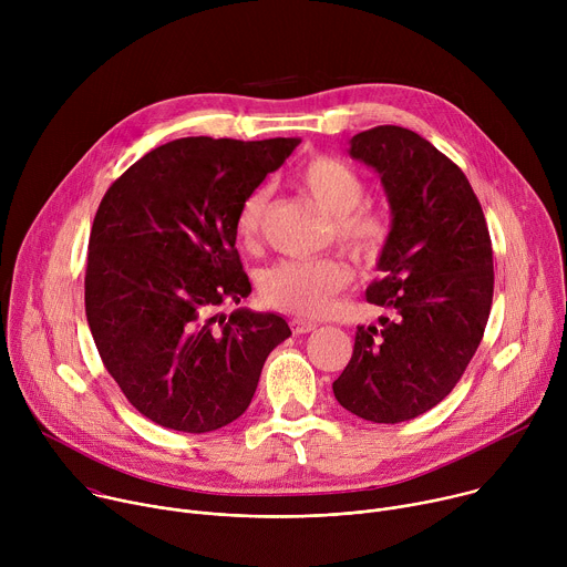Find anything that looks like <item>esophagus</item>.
I'll return each mask as SVG.
<instances>
[{
  "instance_id": "34e87169",
  "label": "esophagus",
  "mask_w": 567,
  "mask_h": 567,
  "mask_svg": "<svg viewBox=\"0 0 567 567\" xmlns=\"http://www.w3.org/2000/svg\"><path fill=\"white\" fill-rule=\"evenodd\" d=\"M289 326H291L293 334H307V332H313L318 328L313 320H305V318H291Z\"/></svg>"
}]
</instances>
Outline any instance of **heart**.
<instances>
[{
    "label": "heart",
    "instance_id": "b5f03b06",
    "mask_svg": "<svg viewBox=\"0 0 567 567\" xmlns=\"http://www.w3.org/2000/svg\"><path fill=\"white\" fill-rule=\"evenodd\" d=\"M296 184L330 215L334 239L350 256L359 262H374L385 251L392 217L385 208L363 202L365 182L346 161L316 154L298 168ZM267 204V188H256L241 199L235 233L245 245L260 239ZM350 282L352 269L339 258L280 260L260 276V296L269 307L298 316H320Z\"/></svg>",
    "mask_w": 567,
    "mask_h": 567
}]
</instances>
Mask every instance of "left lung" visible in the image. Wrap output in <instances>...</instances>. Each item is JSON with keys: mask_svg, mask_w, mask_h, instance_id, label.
I'll use <instances>...</instances> for the list:
<instances>
[{"mask_svg": "<svg viewBox=\"0 0 567 567\" xmlns=\"http://www.w3.org/2000/svg\"><path fill=\"white\" fill-rule=\"evenodd\" d=\"M350 156L379 173L392 210L377 265L383 278L365 291L390 318L357 328L332 388L357 417L399 424L437 406L482 341L494 300L492 237L464 173L417 132H359Z\"/></svg>", "mask_w": 567, "mask_h": 567, "instance_id": "8db88e82", "label": "left lung"}]
</instances>
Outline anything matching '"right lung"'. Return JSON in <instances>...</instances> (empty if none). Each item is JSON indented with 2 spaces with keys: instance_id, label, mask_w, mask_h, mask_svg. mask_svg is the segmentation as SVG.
Returning a JSON list of instances; mask_svg holds the SVG:
<instances>
[{
  "instance_id": "obj_1",
  "label": "right lung",
  "mask_w": 567,
  "mask_h": 567,
  "mask_svg": "<svg viewBox=\"0 0 567 567\" xmlns=\"http://www.w3.org/2000/svg\"><path fill=\"white\" fill-rule=\"evenodd\" d=\"M298 143L177 138L105 193L90 235L85 311L103 365L150 422L182 433L230 424L249 409L269 352L291 337L278 313L210 311L251 293L235 215Z\"/></svg>"
}]
</instances>
